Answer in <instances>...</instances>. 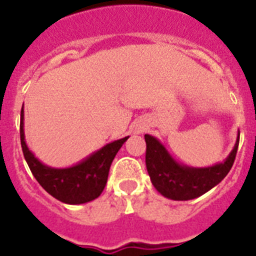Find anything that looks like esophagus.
<instances>
[{
	"label": "esophagus",
	"mask_w": 256,
	"mask_h": 256,
	"mask_svg": "<svg viewBox=\"0 0 256 256\" xmlns=\"http://www.w3.org/2000/svg\"><path fill=\"white\" fill-rule=\"evenodd\" d=\"M138 132H142V130H138Z\"/></svg>",
	"instance_id": "obj_1"
}]
</instances>
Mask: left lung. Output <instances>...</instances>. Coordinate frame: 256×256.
Masks as SVG:
<instances>
[{
	"instance_id": "1",
	"label": "left lung",
	"mask_w": 256,
	"mask_h": 256,
	"mask_svg": "<svg viewBox=\"0 0 256 256\" xmlns=\"http://www.w3.org/2000/svg\"><path fill=\"white\" fill-rule=\"evenodd\" d=\"M144 141L146 168L156 191L170 200L187 201L206 194L227 176L236 158L240 130L230 155L222 162L204 168L188 166L177 162L154 136L144 134Z\"/></svg>"
}]
</instances>
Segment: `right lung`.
I'll return each mask as SVG.
<instances>
[{"label":"right lung","mask_w":256,"mask_h":256,"mask_svg":"<svg viewBox=\"0 0 256 256\" xmlns=\"http://www.w3.org/2000/svg\"><path fill=\"white\" fill-rule=\"evenodd\" d=\"M130 138L116 140L105 144L76 164L66 168H54L38 160L29 150L24 133V104L20 114V141L24 158L36 180L52 198L69 205L90 202L101 195L108 182L110 165L124 142Z\"/></svg>","instance_id":"right-lung-1"}]
</instances>
